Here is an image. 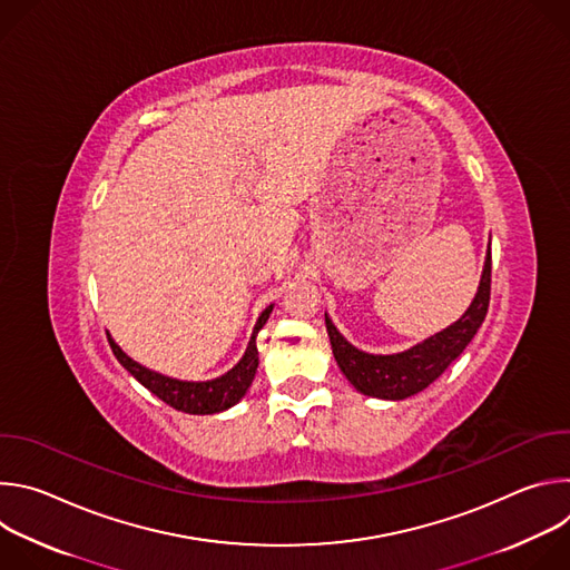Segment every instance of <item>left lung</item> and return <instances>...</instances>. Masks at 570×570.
I'll return each mask as SVG.
<instances>
[{
	"instance_id": "1",
	"label": "left lung",
	"mask_w": 570,
	"mask_h": 570,
	"mask_svg": "<svg viewBox=\"0 0 570 570\" xmlns=\"http://www.w3.org/2000/svg\"><path fill=\"white\" fill-rule=\"evenodd\" d=\"M492 291V250H487L480 284L469 308L446 330L396 354H367L354 347L324 313L334 358L347 381L367 396L401 401L429 387L464 352L487 315Z\"/></svg>"
}]
</instances>
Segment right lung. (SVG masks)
<instances>
[{
	"label": "right lung",
	"mask_w": 570,
	"mask_h": 570,
	"mask_svg": "<svg viewBox=\"0 0 570 570\" xmlns=\"http://www.w3.org/2000/svg\"><path fill=\"white\" fill-rule=\"evenodd\" d=\"M273 313V304L266 306L255 324L250 343L246 347V354L240 356V361L225 374L209 379V381H183L174 379L167 374H159L155 370H148L132 361L108 334V343L112 347V354L117 361L144 385L148 387L155 396H159L165 403L174 405L176 411L189 413V415H216L223 413L232 405H236L243 396H246L248 387L253 385V379L259 367V352H257V334L266 324V320Z\"/></svg>",
	"instance_id": "right-lung-1"
}]
</instances>
